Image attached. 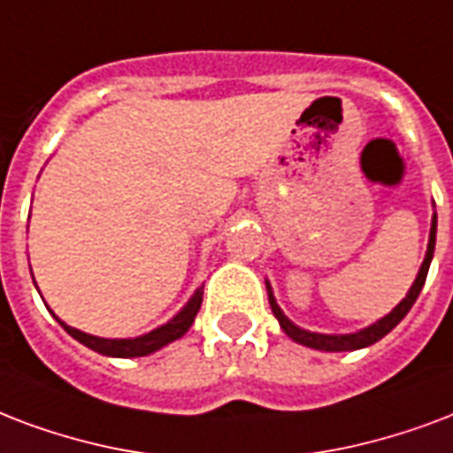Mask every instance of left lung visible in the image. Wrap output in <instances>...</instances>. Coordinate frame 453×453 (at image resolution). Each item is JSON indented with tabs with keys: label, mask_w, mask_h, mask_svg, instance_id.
<instances>
[{
	"label": "left lung",
	"mask_w": 453,
	"mask_h": 453,
	"mask_svg": "<svg viewBox=\"0 0 453 453\" xmlns=\"http://www.w3.org/2000/svg\"><path fill=\"white\" fill-rule=\"evenodd\" d=\"M434 237H437V213H433V223H430V240H427L426 258H423V264H420L418 268V275H416V280H413L411 289L406 292V296H403L402 302L396 303L395 309L389 311L388 316H382V319L371 323V326L364 327V330H357V333H347V334H326V333H311V330H303V327L292 323V320L282 313V309L278 306V302H275V295H273L271 282L265 280L268 303H271L273 316L278 319V323H280V327L285 330V334H288L289 340H295L296 344H303V347H311V349L357 351V349H364V347H371V344H375L378 340H382L385 334L392 333V330L402 323L403 316L409 313L411 306L416 303V299H418L420 289H423V285H426L427 271H430V261H433Z\"/></svg>",
	"instance_id": "8db88e82"
}]
</instances>
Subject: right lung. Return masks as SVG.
<instances>
[{"label": "right lung", "mask_w": 453, "mask_h": 453, "mask_svg": "<svg viewBox=\"0 0 453 453\" xmlns=\"http://www.w3.org/2000/svg\"><path fill=\"white\" fill-rule=\"evenodd\" d=\"M202 295H203V288H196L195 295L189 296V302L185 303V306H182V309L178 311L171 320H168V323L154 327V330L140 334V337H123V340H109V337H96V334L82 333V330H78V327L65 326L64 320L58 319L54 311H51V316L58 320V326L64 327L65 333L71 334L73 340H78L81 344H85L88 349L96 351V354H104V357H113V358L150 357V354L164 349L165 344L180 340L182 334L188 333L189 327H192V323H195L196 311H199V306H202Z\"/></svg>", "instance_id": "add662e5"}]
</instances>
